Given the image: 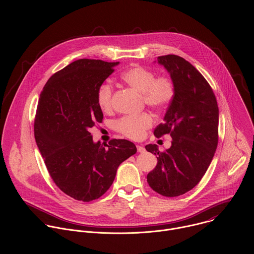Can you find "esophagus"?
Returning <instances> with one entry per match:
<instances>
[{"instance_id":"1","label":"esophagus","mask_w":254,"mask_h":254,"mask_svg":"<svg viewBox=\"0 0 254 254\" xmlns=\"http://www.w3.org/2000/svg\"><path fill=\"white\" fill-rule=\"evenodd\" d=\"M136 150L138 153H143L144 152V148L141 146V144H137L136 146Z\"/></svg>"}]
</instances>
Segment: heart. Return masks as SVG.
<instances>
[{
	"label": "heart",
	"instance_id": "1",
	"mask_svg": "<svg viewBox=\"0 0 254 254\" xmlns=\"http://www.w3.org/2000/svg\"><path fill=\"white\" fill-rule=\"evenodd\" d=\"M122 80L129 87L141 93L142 99L154 110H164L175 96V85L168 76L155 77V73L144 67L134 65L121 75ZM96 102L100 111L108 114L113 110V88L104 83L96 92ZM154 124L151 115L143 113L136 117H124L114 123V128L123 135L138 139Z\"/></svg>",
	"mask_w": 254,
	"mask_h": 254
}]
</instances>
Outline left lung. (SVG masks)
I'll use <instances>...</instances> for the list:
<instances>
[{
	"instance_id": "1",
	"label": "left lung",
	"mask_w": 254,
	"mask_h": 254,
	"mask_svg": "<svg viewBox=\"0 0 254 254\" xmlns=\"http://www.w3.org/2000/svg\"><path fill=\"white\" fill-rule=\"evenodd\" d=\"M157 62L169 72L175 96L154 134L170 133L172 146L161 153L157 144H147L158 159L147 181L157 193L177 197L192 190L211 164L218 143L219 108L211 86L190 62L172 54Z\"/></svg>"
}]
</instances>
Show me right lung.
I'll return each instance as SVG.
<instances>
[{
  "instance_id": "obj_1",
  "label": "right lung",
  "mask_w": 254,
  "mask_h": 254,
  "mask_svg": "<svg viewBox=\"0 0 254 254\" xmlns=\"http://www.w3.org/2000/svg\"><path fill=\"white\" fill-rule=\"evenodd\" d=\"M119 64L76 60L53 74L40 94L34 123L36 143L54 183L75 200L89 202L102 196L114 183L119 166L136 153L129 140L113 139L102 146L89 132L103 119L97 89Z\"/></svg>"
}]
</instances>
